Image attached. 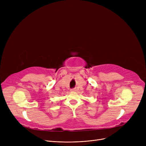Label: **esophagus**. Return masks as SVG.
Listing matches in <instances>:
<instances>
[{"label":"esophagus","mask_w":146,"mask_h":146,"mask_svg":"<svg viewBox=\"0 0 146 146\" xmlns=\"http://www.w3.org/2000/svg\"><path fill=\"white\" fill-rule=\"evenodd\" d=\"M76 90V89L75 88H73V89H71V91H72V92H75Z\"/></svg>","instance_id":"esophagus-1"}]
</instances>
